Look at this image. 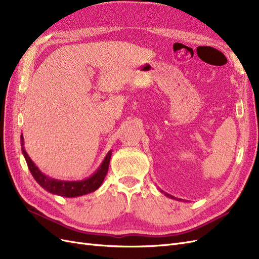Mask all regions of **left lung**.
Listing matches in <instances>:
<instances>
[{
	"label": "left lung",
	"instance_id": "left-lung-1",
	"mask_svg": "<svg viewBox=\"0 0 259 259\" xmlns=\"http://www.w3.org/2000/svg\"><path fill=\"white\" fill-rule=\"evenodd\" d=\"M160 191H161L162 193H164V195H166V197H168L169 199H174V200H177V201H184V200H182V199L175 198V197H173V195H170V194H168V193H166V192H164V191H163V190H161V189H160Z\"/></svg>",
	"mask_w": 259,
	"mask_h": 259
}]
</instances>
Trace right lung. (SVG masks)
<instances>
[{
    "instance_id": "right-lung-1",
    "label": "right lung",
    "mask_w": 259,
    "mask_h": 259,
    "mask_svg": "<svg viewBox=\"0 0 259 259\" xmlns=\"http://www.w3.org/2000/svg\"><path fill=\"white\" fill-rule=\"evenodd\" d=\"M20 145H21V151L26 159L29 170L31 171V174H32L33 178L35 179V182L48 192L60 195V197H65V198L81 197V195L96 191L100 187V185L103 184L104 179L108 173L109 163H110L111 154H112V150L109 151L106 154L103 162L100 163L98 168L88 178H84L81 180H60V179L52 178L48 175H45L40 169H38V167L35 165L34 162L30 159V156L26 151L22 134L20 136Z\"/></svg>"
}]
</instances>
